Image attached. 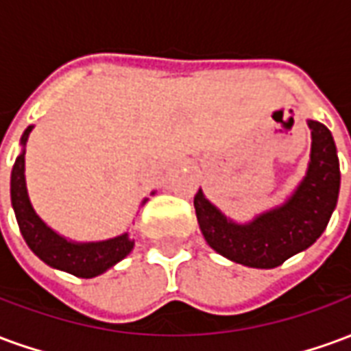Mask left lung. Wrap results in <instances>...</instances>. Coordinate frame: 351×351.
Segmentation results:
<instances>
[{
  "mask_svg": "<svg viewBox=\"0 0 351 351\" xmlns=\"http://www.w3.org/2000/svg\"><path fill=\"white\" fill-rule=\"evenodd\" d=\"M308 173L284 206L261 214L248 226H239L210 205L203 191L195 193L199 228L213 250L246 267L272 269L319 239L337 206L340 167L331 131L314 120H308Z\"/></svg>",
  "mask_w": 351,
  "mask_h": 351,
  "instance_id": "8db88e82",
  "label": "left lung"
}]
</instances>
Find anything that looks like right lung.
<instances>
[{
	"label": "right lung",
	"instance_id": "obj_1",
	"mask_svg": "<svg viewBox=\"0 0 351 351\" xmlns=\"http://www.w3.org/2000/svg\"><path fill=\"white\" fill-rule=\"evenodd\" d=\"M29 131H32V125L24 131V135L20 138L22 146L26 145ZM11 203L16 214L20 233L24 237L26 244L37 258L54 269L69 272L80 278H93L110 269L133 250L135 243L128 237V233L110 241L84 244L69 243L64 237L54 233L35 214L34 206L27 197L26 178H24V150L14 161L11 173Z\"/></svg>",
	"mask_w": 351,
	"mask_h": 351
}]
</instances>
